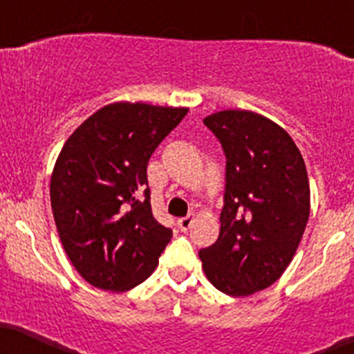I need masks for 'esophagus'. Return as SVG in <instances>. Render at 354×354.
<instances>
[{
  "instance_id": "1",
  "label": "esophagus",
  "mask_w": 354,
  "mask_h": 354,
  "mask_svg": "<svg viewBox=\"0 0 354 354\" xmlns=\"http://www.w3.org/2000/svg\"><path fill=\"white\" fill-rule=\"evenodd\" d=\"M194 221H196L194 214H189V215H187V217L179 218V230L180 231L191 230V227H193V224H194Z\"/></svg>"
}]
</instances>
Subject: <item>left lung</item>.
<instances>
[{
	"label": "left lung",
	"mask_w": 354,
	"mask_h": 354,
	"mask_svg": "<svg viewBox=\"0 0 354 354\" xmlns=\"http://www.w3.org/2000/svg\"><path fill=\"white\" fill-rule=\"evenodd\" d=\"M224 147L221 233L200 252L222 294L248 297L274 283L297 252L311 210L302 154L287 130L262 114L224 109L203 120Z\"/></svg>",
	"instance_id": "left-lung-1"
}]
</instances>
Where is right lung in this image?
<instances>
[{
	"mask_svg": "<svg viewBox=\"0 0 354 354\" xmlns=\"http://www.w3.org/2000/svg\"><path fill=\"white\" fill-rule=\"evenodd\" d=\"M187 111L107 104L60 149L50 179L53 218L71 264L92 287L132 290L156 269L171 231L151 210L147 161Z\"/></svg>",
	"mask_w": 354,
	"mask_h": 354,
	"instance_id": "right-lung-1",
	"label": "right lung"
}]
</instances>
